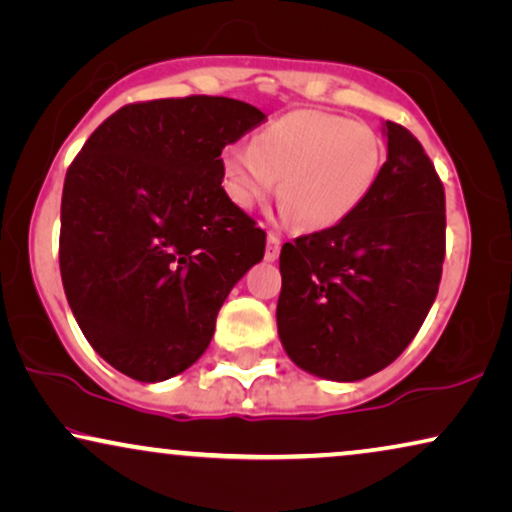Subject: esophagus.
I'll list each match as a JSON object with an SVG mask.
<instances>
[{
  "label": "esophagus",
  "mask_w": 512,
  "mask_h": 512,
  "mask_svg": "<svg viewBox=\"0 0 512 512\" xmlns=\"http://www.w3.org/2000/svg\"><path fill=\"white\" fill-rule=\"evenodd\" d=\"M278 255H281V238L269 234L267 236V252H264V257H267V262H276Z\"/></svg>",
  "instance_id": "esophagus-1"
}]
</instances>
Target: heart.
Listing matches in <instances>:
<instances>
[{
    "instance_id": "heart-1",
    "label": "heart",
    "mask_w": 512,
    "mask_h": 512,
    "mask_svg": "<svg viewBox=\"0 0 512 512\" xmlns=\"http://www.w3.org/2000/svg\"><path fill=\"white\" fill-rule=\"evenodd\" d=\"M384 145L363 121H346L316 109H295L264 126L252 145L222 154V180L238 208L252 210L276 192L281 217L306 231L344 222L377 180Z\"/></svg>"
}]
</instances>
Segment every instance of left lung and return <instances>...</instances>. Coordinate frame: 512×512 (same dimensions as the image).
Wrapping results in <instances>:
<instances>
[{"mask_svg":"<svg viewBox=\"0 0 512 512\" xmlns=\"http://www.w3.org/2000/svg\"><path fill=\"white\" fill-rule=\"evenodd\" d=\"M386 163L337 227L281 250L278 337L313 377L360 381L407 349L438 295L445 189L407 128L384 121Z\"/></svg>","mask_w":512,"mask_h":512,"instance_id":"1","label":"left lung"}]
</instances>
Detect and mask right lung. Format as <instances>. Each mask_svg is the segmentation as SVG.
<instances>
[{
  "mask_svg": "<svg viewBox=\"0 0 512 512\" xmlns=\"http://www.w3.org/2000/svg\"><path fill=\"white\" fill-rule=\"evenodd\" d=\"M267 119L248 102H135L95 128L65 175L60 276L100 358L156 384L208 349L267 234L222 189V149Z\"/></svg>",
  "mask_w": 512,
  "mask_h": 512,
  "instance_id": "1",
  "label": "right lung"
}]
</instances>
